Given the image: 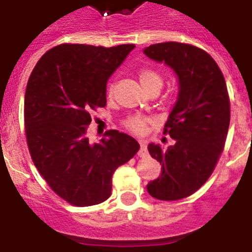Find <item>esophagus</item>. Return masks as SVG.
Here are the masks:
<instances>
[{
    "mask_svg": "<svg viewBox=\"0 0 252 252\" xmlns=\"http://www.w3.org/2000/svg\"><path fill=\"white\" fill-rule=\"evenodd\" d=\"M140 150H139V157L144 158L148 155V146H146V142L144 140H140Z\"/></svg>",
    "mask_w": 252,
    "mask_h": 252,
    "instance_id": "esophagus-1",
    "label": "esophagus"
}]
</instances>
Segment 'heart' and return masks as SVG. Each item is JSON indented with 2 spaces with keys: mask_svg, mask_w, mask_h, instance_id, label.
I'll return each mask as SVG.
<instances>
[{
  "mask_svg": "<svg viewBox=\"0 0 252 252\" xmlns=\"http://www.w3.org/2000/svg\"><path fill=\"white\" fill-rule=\"evenodd\" d=\"M140 82H141L142 87L145 88V91L150 90L151 87L154 86H160L161 87L162 79L160 77L159 73H157L153 69H141L139 73ZM112 94V86L108 88V95ZM150 122V120L144 117V116H130L127 119L125 120L124 125L125 127L130 130L131 132L135 133H142L146 130V125Z\"/></svg>",
  "mask_w": 252,
  "mask_h": 252,
  "instance_id": "1",
  "label": "heart"
}]
</instances>
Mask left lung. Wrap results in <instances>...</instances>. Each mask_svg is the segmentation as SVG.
Masks as SVG:
<instances>
[{
  "mask_svg": "<svg viewBox=\"0 0 252 252\" xmlns=\"http://www.w3.org/2000/svg\"><path fill=\"white\" fill-rule=\"evenodd\" d=\"M144 53L170 66L179 82L178 99L164 126L175 142L166 150L149 144V153L162 169L146 186L151 197L178 201L197 192L215 170L230 126V98L221 69L202 49L168 41Z\"/></svg>",
  "mask_w": 252,
  "mask_h": 252,
  "instance_id": "obj_1",
  "label": "left lung"
}]
</instances>
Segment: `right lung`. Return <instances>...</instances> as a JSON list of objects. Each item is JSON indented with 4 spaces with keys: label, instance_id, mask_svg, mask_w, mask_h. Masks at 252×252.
<instances>
[{
    "label": "right lung",
    "instance_id": "1",
    "mask_svg": "<svg viewBox=\"0 0 252 252\" xmlns=\"http://www.w3.org/2000/svg\"><path fill=\"white\" fill-rule=\"evenodd\" d=\"M133 48L62 44L40 58L29 78L24 116L31 159L49 187L73 206L108 199L115 170L140 149L117 130L94 144L87 137L91 112L107 103L108 78Z\"/></svg>",
    "mask_w": 252,
    "mask_h": 252
}]
</instances>
